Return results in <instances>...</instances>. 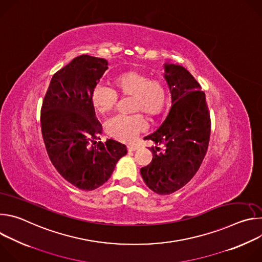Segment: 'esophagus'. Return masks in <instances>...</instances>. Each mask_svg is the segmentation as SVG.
I'll return each mask as SVG.
<instances>
[{
	"mask_svg": "<svg viewBox=\"0 0 262 262\" xmlns=\"http://www.w3.org/2000/svg\"><path fill=\"white\" fill-rule=\"evenodd\" d=\"M139 147L136 145V144H129L128 146H127V149H128V151H135V150H137Z\"/></svg>",
	"mask_w": 262,
	"mask_h": 262,
	"instance_id": "esophagus-1",
	"label": "esophagus"
}]
</instances>
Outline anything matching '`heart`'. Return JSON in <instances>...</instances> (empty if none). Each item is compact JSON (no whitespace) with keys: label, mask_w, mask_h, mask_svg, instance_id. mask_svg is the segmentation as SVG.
Masks as SVG:
<instances>
[{"label":"heart","mask_w":262,"mask_h":262,"mask_svg":"<svg viewBox=\"0 0 262 262\" xmlns=\"http://www.w3.org/2000/svg\"><path fill=\"white\" fill-rule=\"evenodd\" d=\"M117 97H132V115L119 116L106 123L107 134L119 141L132 142L147 128V117L158 121L168 111L171 103L169 84L164 79H151L140 71H126L110 82V89L98 86L91 94V103L96 113L107 116L116 108Z\"/></svg>","instance_id":"heart-1"}]
</instances>
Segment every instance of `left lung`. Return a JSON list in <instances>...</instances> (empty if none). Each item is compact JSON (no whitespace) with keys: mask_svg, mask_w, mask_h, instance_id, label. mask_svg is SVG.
<instances>
[{"mask_svg":"<svg viewBox=\"0 0 262 262\" xmlns=\"http://www.w3.org/2000/svg\"><path fill=\"white\" fill-rule=\"evenodd\" d=\"M165 79L173 105L161 127L145 138L156 146L149 147L151 163L140 170L146 185L160 195L178 191L197 173L207 151L211 125L205 93L192 74L181 65L167 63Z\"/></svg>","mask_w":262,"mask_h":262,"instance_id":"obj_1","label":"left lung"}]
</instances>
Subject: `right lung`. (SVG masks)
Returning a JSON list of instances; mask_svg holds the SVG:
<instances>
[{"label": "right lung", "instance_id": "1", "mask_svg": "<svg viewBox=\"0 0 262 262\" xmlns=\"http://www.w3.org/2000/svg\"><path fill=\"white\" fill-rule=\"evenodd\" d=\"M107 61L88 55L74 58L52 78L41 106V133L49 158L59 174L83 191L102 185L126 146L108 139L95 116L91 94Z\"/></svg>", "mask_w": 262, "mask_h": 262}]
</instances>
